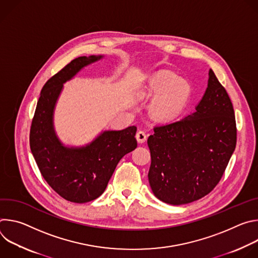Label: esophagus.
I'll return each instance as SVG.
<instances>
[{
  "instance_id": "esophagus-1",
  "label": "esophagus",
  "mask_w": 258,
  "mask_h": 258,
  "mask_svg": "<svg viewBox=\"0 0 258 258\" xmlns=\"http://www.w3.org/2000/svg\"><path fill=\"white\" fill-rule=\"evenodd\" d=\"M136 139H137V141H138L140 144H143V143H145V142L147 141V135H146L145 132L139 131V132L137 133V135H136Z\"/></svg>"
}]
</instances>
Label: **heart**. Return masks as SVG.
I'll use <instances>...</instances> for the list:
<instances>
[{"instance_id": "heart-1", "label": "heart", "mask_w": 258, "mask_h": 258, "mask_svg": "<svg viewBox=\"0 0 258 258\" xmlns=\"http://www.w3.org/2000/svg\"><path fill=\"white\" fill-rule=\"evenodd\" d=\"M146 98H153L151 115L159 121L175 119L188 104L191 95L189 84L169 72H160L152 77L142 90Z\"/></svg>"}]
</instances>
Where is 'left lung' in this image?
<instances>
[{
    "mask_svg": "<svg viewBox=\"0 0 258 258\" xmlns=\"http://www.w3.org/2000/svg\"><path fill=\"white\" fill-rule=\"evenodd\" d=\"M207 89L195 111L154 127L148 138L149 183L162 202L196 201L217 185L236 148L237 128L231 99L209 69Z\"/></svg>",
    "mask_w": 258,
    "mask_h": 258,
    "instance_id": "1",
    "label": "left lung"
}]
</instances>
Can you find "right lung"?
<instances>
[{
  "label": "right lung",
  "instance_id": "obj_1",
  "mask_svg": "<svg viewBox=\"0 0 258 258\" xmlns=\"http://www.w3.org/2000/svg\"><path fill=\"white\" fill-rule=\"evenodd\" d=\"M103 57H79L51 78L41 92L30 127V150L43 177L62 198L75 203L101 196L119 160L137 148L136 126L104 131L82 147L65 146L55 132L54 110L63 85Z\"/></svg>",
  "mask_w": 258,
  "mask_h": 258
}]
</instances>
